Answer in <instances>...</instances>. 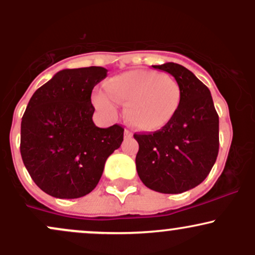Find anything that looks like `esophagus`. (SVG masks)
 I'll return each mask as SVG.
<instances>
[{"instance_id": "34e87169", "label": "esophagus", "mask_w": 255, "mask_h": 255, "mask_svg": "<svg viewBox=\"0 0 255 255\" xmlns=\"http://www.w3.org/2000/svg\"><path fill=\"white\" fill-rule=\"evenodd\" d=\"M133 136V133H131L130 130L128 129H125V137H127V139H129V137Z\"/></svg>"}]
</instances>
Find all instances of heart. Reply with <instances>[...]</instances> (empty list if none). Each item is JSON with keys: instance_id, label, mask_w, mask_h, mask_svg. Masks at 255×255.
<instances>
[{"instance_id": "obj_1", "label": "heart", "mask_w": 255, "mask_h": 255, "mask_svg": "<svg viewBox=\"0 0 255 255\" xmlns=\"http://www.w3.org/2000/svg\"><path fill=\"white\" fill-rule=\"evenodd\" d=\"M105 92L93 95V104L108 118H115L119 104H126V119L137 129H162L176 116L182 101L180 84L172 77L136 69L110 78Z\"/></svg>"}]
</instances>
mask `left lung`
Wrapping results in <instances>:
<instances>
[{"label":"left lung","instance_id":"obj_1","mask_svg":"<svg viewBox=\"0 0 255 255\" xmlns=\"http://www.w3.org/2000/svg\"><path fill=\"white\" fill-rule=\"evenodd\" d=\"M153 68L171 74L182 90L176 116L154 133L134 134L136 171L146 187L178 194L200 184L218 156L219 119L210 90L191 71L168 62Z\"/></svg>","mask_w":255,"mask_h":255}]
</instances>
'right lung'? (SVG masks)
<instances>
[{
	"label": "right lung",
	"mask_w": 255,
	"mask_h": 255,
	"mask_svg": "<svg viewBox=\"0 0 255 255\" xmlns=\"http://www.w3.org/2000/svg\"><path fill=\"white\" fill-rule=\"evenodd\" d=\"M103 67L62 69L33 93L21 120L20 152L34 183L51 197L77 199L96 188L124 128L93 124V87Z\"/></svg>",
	"instance_id": "obj_1"
}]
</instances>
